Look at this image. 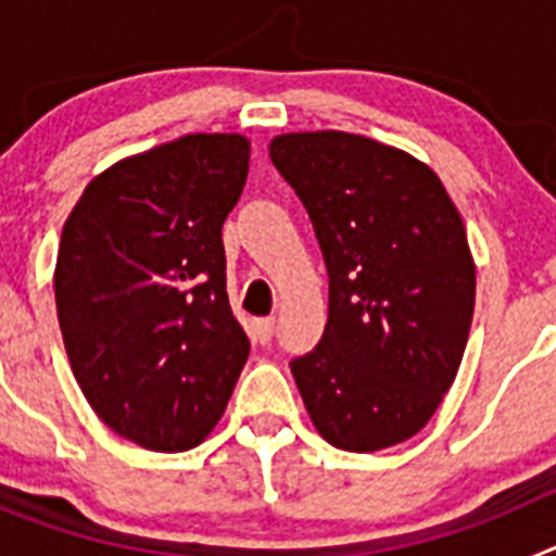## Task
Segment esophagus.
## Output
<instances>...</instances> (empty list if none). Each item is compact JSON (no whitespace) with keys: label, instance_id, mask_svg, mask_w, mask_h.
Returning a JSON list of instances; mask_svg holds the SVG:
<instances>
[{"label":"esophagus","instance_id":"esophagus-1","mask_svg":"<svg viewBox=\"0 0 556 556\" xmlns=\"http://www.w3.org/2000/svg\"><path fill=\"white\" fill-rule=\"evenodd\" d=\"M255 331H258V339H262V342H269L275 333V317H262V320H255Z\"/></svg>","mask_w":556,"mask_h":556}]
</instances>
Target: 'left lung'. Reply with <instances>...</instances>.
Instances as JSON below:
<instances>
[{
  "mask_svg": "<svg viewBox=\"0 0 556 556\" xmlns=\"http://www.w3.org/2000/svg\"><path fill=\"white\" fill-rule=\"evenodd\" d=\"M269 159L306 205L328 323L289 362L333 448L370 454L424 429L468 345L476 267L448 191L409 152L342 130L287 132Z\"/></svg>",
  "mask_w": 556,
  "mask_h": 556,
  "instance_id": "obj_1",
  "label": "left lung"
}]
</instances>
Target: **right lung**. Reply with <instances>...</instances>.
Masks as SVG:
<instances>
[{"label": "right lung", "mask_w": 556, "mask_h": 556, "mask_svg": "<svg viewBox=\"0 0 556 556\" xmlns=\"http://www.w3.org/2000/svg\"><path fill=\"white\" fill-rule=\"evenodd\" d=\"M248 166L239 132L180 136L108 166L63 225L55 303L72 372L141 448L203 443L248 362L223 248Z\"/></svg>", "instance_id": "1"}]
</instances>
